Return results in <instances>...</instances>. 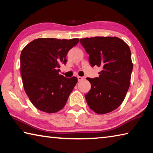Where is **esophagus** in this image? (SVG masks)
<instances>
[{
	"instance_id": "obj_1",
	"label": "esophagus",
	"mask_w": 153,
	"mask_h": 153,
	"mask_svg": "<svg viewBox=\"0 0 153 153\" xmlns=\"http://www.w3.org/2000/svg\"><path fill=\"white\" fill-rule=\"evenodd\" d=\"M77 80H78V82L82 81V80H83V79H84L82 77H80V76H77Z\"/></svg>"
}]
</instances>
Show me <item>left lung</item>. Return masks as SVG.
Here are the masks:
<instances>
[{
    "label": "left lung",
    "instance_id": "left-lung-1",
    "mask_svg": "<svg viewBox=\"0 0 153 153\" xmlns=\"http://www.w3.org/2000/svg\"><path fill=\"white\" fill-rule=\"evenodd\" d=\"M89 55L92 67L102 68L98 77L87 79L91 89L85 94L89 107L98 114H105L118 108L130 85L133 65L128 45L117 37L82 38L79 40Z\"/></svg>",
    "mask_w": 153,
    "mask_h": 153
}]
</instances>
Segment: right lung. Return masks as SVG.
Returning a JSON list of instances; mask_svg holds the SVG:
<instances>
[{
	"instance_id": "obj_1",
	"label": "right lung",
	"mask_w": 153,
	"mask_h": 153,
	"mask_svg": "<svg viewBox=\"0 0 153 153\" xmlns=\"http://www.w3.org/2000/svg\"><path fill=\"white\" fill-rule=\"evenodd\" d=\"M78 42V38H38L22 50L20 69L23 84L38 109L53 113L65 105L77 79L59 75V68L61 63L66 64L67 53Z\"/></svg>"
}]
</instances>
